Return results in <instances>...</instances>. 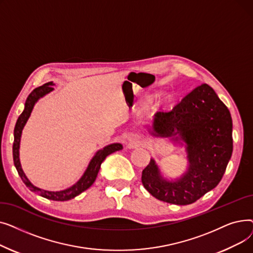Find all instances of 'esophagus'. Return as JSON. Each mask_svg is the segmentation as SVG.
I'll return each mask as SVG.
<instances>
[{
    "mask_svg": "<svg viewBox=\"0 0 253 253\" xmlns=\"http://www.w3.org/2000/svg\"><path fill=\"white\" fill-rule=\"evenodd\" d=\"M130 141H131L132 143H134V142L137 141V138H136V137H131V138H130Z\"/></svg>",
    "mask_w": 253,
    "mask_h": 253,
    "instance_id": "1",
    "label": "esophagus"
}]
</instances>
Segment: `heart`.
<instances>
[{"label": "heart", "instance_id": "b5f03b06", "mask_svg": "<svg viewBox=\"0 0 253 253\" xmlns=\"http://www.w3.org/2000/svg\"><path fill=\"white\" fill-rule=\"evenodd\" d=\"M168 98H169L168 96H165V99H168Z\"/></svg>", "mask_w": 253, "mask_h": 253}]
</instances>
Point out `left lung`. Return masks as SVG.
<instances>
[{"instance_id": "obj_1", "label": "left lung", "mask_w": 253, "mask_h": 253, "mask_svg": "<svg viewBox=\"0 0 253 253\" xmlns=\"http://www.w3.org/2000/svg\"><path fill=\"white\" fill-rule=\"evenodd\" d=\"M152 128L156 136L178 135L187 143L190 162L180 179L168 181L151 159L142 170L141 182L153 197L170 204L189 205L216 187L233 153V123L213 89L207 84L196 87L171 111L157 112Z\"/></svg>"}]
</instances>
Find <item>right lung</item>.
<instances>
[{
	"label": "right lung",
	"instance_id": "right-lung-1",
	"mask_svg": "<svg viewBox=\"0 0 253 253\" xmlns=\"http://www.w3.org/2000/svg\"><path fill=\"white\" fill-rule=\"evenodd\" d=\"M53 83L49 82L44 84L41 87H38L36 89H34L31 94L28 96L25 100V105H24V110L21 113V115L18 117L17 122L14 128V142H13V161H14V165L16 167V170L18 172V174L20 176V178L22 179V181L24 182V184L28 187L32 192L39 194L40 196H42L46 199H50V200L53 201H68L71 200V199L75 198L76 196L80 195L82 192L86 191L88 188H90L91 185L93 184V182L95 181L97 173L99 171L100 165L103 162L104 159L108 157L110 154L122 150L123 147L121 143H113L108 145V147L103 148L102 150L98 151L95 156L92 158V160L90 161L88 168L86 169L84 175L81 177L76 184H74L73 187H71L70 189H66L64 191H60V192H49V191H45V190H41L37 187H35L34 184L31 183V181L26 178L25 174L23 173V171L21 169V165L19 162V143H20V136H21V132L22 129L28 121L29 117L31 116V113L33 111V108L35 103L37 102V100L44 96L47 93H49L50 91L53 90L52 88Z\"/></svg>",
	"mask_w": 253,
	"mask_h": 253
}]
</instances>
